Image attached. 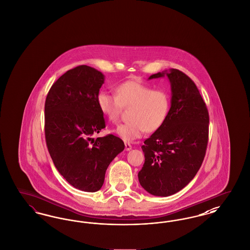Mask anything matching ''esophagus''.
Wrapping results in <instances>:
<instances>
[{
    "instance_id": "esophagus-1",
    "label": "esophagus",
    "mask_w": 250,
    "mask_h": 250,
    "mask_svg": "<svg viewBox=\"0 0 250 250\" xmlns=\"http://www.w3.org/2000/svg\"><path fill=\"white\" fill-rule=\"evenodd\" d=\"M125 151H129V150H131V149H132V146H131L130 143H125Z\"/></svg>"
}]
</instances>
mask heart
Returning a JSON list of instances; mask_svg holds the SVG:
<instances>
[{"mask_svg":"<svg viewBox=\"0 0 250 250\" xmlns=\"http://www.w3.org/2000/svg\"><path fill=\"white\" fill-rule=\"evenodd\" d=\"M101 113L111 123H117L124 108H129V121L115 130L125 142L140 139L147 132L158 130L166 122L170 108V96L164 89L135 81L119 84L116 95L99 92L96 98Z\"/></svg>","mask_w":250,"mask_h":250,"instance_id":"1","label":"heart"}]
</instances>
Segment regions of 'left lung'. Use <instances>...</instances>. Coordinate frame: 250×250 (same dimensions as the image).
<instances>
[{"mask_svg": "<svg viewBox=\"0 0 250 250\" xmlns=\"http://www.w3.org/2000/svg\"><path fill=\"white\" fill-rule=\"evenodd\" d=\"M169 80L171 101L164 125L144 141L145 161L138 177L154 196L167 197L195 177L204 159L209 136V113L196 84L184 72L170 69L149 80Z\"/></svg>", "mask_w": 250, "mask_h": 250, "instance_id": "1", "label": "left lung"}]
</instances>
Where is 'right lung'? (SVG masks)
Returning <instances> with one entry per match:
<instances>
[{"mask_svg":"<svg viewBox=\"0 0 250 250\" xmlns=\"http://www.w3.org/2000/svg\"><path fill=\"white\" fill-rule=\"evenodd\" d=\"M104 75L88 65L70 69L52 84L45 102V137L48 153L61 175L75 188L99 190L110 162L125 149L108 134L96 98Z\"/></svg>","mask_w":250,"mask_h":250,"instance_id":"1","label":"right lung"}]
</instances>
